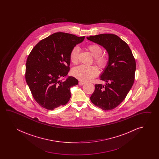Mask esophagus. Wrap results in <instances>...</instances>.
I'll return each mask as SVG.
<instances>
[{"instance_id":"obj_1","label":"esophagus","mask_w":159,"mask_h":159,"mask_svg":"<svg viewBox=\"0 0 159 159\" xmlns=\"http://www.w3.org/2000/svg\"><path fill=\"white\" fill-rule=\"evenodd\" d=\"M78 84H79V85H80V86H82V85H84V82L80 81V82H79V83H78Z\"/></svg>"}]
</instances>
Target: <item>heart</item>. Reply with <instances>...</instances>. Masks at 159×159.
Returning a JSON list of instances; mask_svg holds the SVG:
<instances>
[{
    "instance_id": "obj_1",
    "label": "heart",
    "mask_w": 159,
    "mask_h": 159,
    "mask_svg": "<svg viewBox=\"0 0 159 159\" xmlns=\"http://www.w3.org/2000/svg\"><path fill=\"white\" fill-rule=\"evenodd\" d=\"M88 48L93 57H94L95 62L98 65L99 67L104 69L107 66L109 61L108 58L105 55H101L103 51L101 47L98 44H91L88 45ZM80 52V48L78 46H75L71 49L70 58L71 62L75 64L78 63ZM72 74L78 80L87 82L91 81L97 76L99 74V70L95 66L81 65L73 69Z\"/></svg>"
}]
</instances>
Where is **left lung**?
Wrapping results in <instances>:
<instances>
[{
  "label": "left lung",
  "instance_id": "obj_1",
  "mask_svg": "<svg viewBox=\"0 0 159 159\" xmlns=\"http://www.w3.org/2000/svg\"><path fill=\"white\" fill-rule=\"evenodd\" d=\"M87 39L107 52L108 64L100 76L105 85L96 84L91 102L103 110L116 107L125 99L135 80L136 62L128 44L114 34L90 36Z\"/></svg>",
  "mask_w": 159,
  "mask_h": 159
}]
</instances>
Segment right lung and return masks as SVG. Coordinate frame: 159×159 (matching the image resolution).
I'll return each mask as SVG.
<instances>
[{
    "label": "right lung",
    "instance_id": "1",
    "mask_svg": "<svg viewBox=\"0 0 159 159\" xmlns=\"http://www.w3.org/2000/svg\"><path fill=\"white\" fill-rule=\"evenodd\" d=\"M84 36L57 32L37 43L27 58L25 80L35 101L43 108L53 110L66 105L71 97L70 88L78 84L70 70L71 49ZM68 77L65 81L61 77Z\"/></svg>",
    "mask_w": 159,
    "mask_h": 159
}]
</instances>
